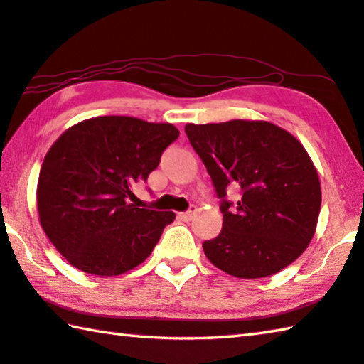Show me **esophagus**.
<instances>
[{"label": "esophagus", "mask_w": 364, "mask_h": 364, "mask_svg": "<svg viewBox=\"0 0 364 364\" xmlns=\"http://www.w3.org/2000/svg\"><path fill=\"white\" fill-rule=\"evenodd\" d=\"M196 207H191L188 211H183V213H180V218L183 221H191L194 218V215H196Z\"/></svg>", "instance_id": "esophagus-1"}]
</instances>
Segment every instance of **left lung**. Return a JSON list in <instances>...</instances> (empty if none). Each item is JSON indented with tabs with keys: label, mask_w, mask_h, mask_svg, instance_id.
<instances>
[{
	"label": "left lung",
	"mask_w": 364,
	"mask_h": 364,
	"mask_svg": "<svg viewBox=\"0 0 364 364\" xmlns=\"http://www.w3.org/2000/svg\"><path fill=\"white\" fill-rule=\"evenodd\" d=\"M184 130L221 199V232L202 243L211 264L239 279H261L296 261L321 207L318 173L302 144L266 121L188 124ZM229 187L240 189L239 203L227 200Z\"/></svg>",
	"instance_id": "1"
}]
</instances>
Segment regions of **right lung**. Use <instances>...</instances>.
Returning a JSON list of instances; mask_svg holds the SVG:
<instances>
[{
    "label": "right lung",
    "instance_id": "right-lung-1",
    "mask_svg": "<svg viewBox=\"0 0 364 364\" xmlns=\"http://www.w3.org/2000/svg\"><path fill=\"white\" fill-rule=\"evenodd\" d=\"M180 132L129 116L73 125L46 154L38 213L46 235L71 266L111 277L151 255L173 211L138 208L132 189L146 183Z\"/></svg>",
    "mask_w": 364,
    "mask_h": 364
}]
</instances>
